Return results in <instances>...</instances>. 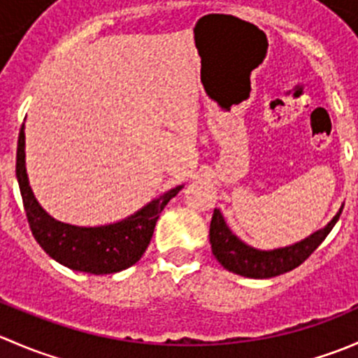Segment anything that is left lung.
I'll return each instance as SVG.
<instances>
[{"label":"left lung","instance_id":"left-lung-1","mask_svg":"<svg viewBox=\"0 0 358 358\" xmlns=\"http://www.w3.org/2000/svg\"><path fill=\"white\" fill-rule=\"evenodd\" d=\"M341 211L343 206L324 229L310 234L308 237L301 239L299 243H294L286 248H277L265 251V249L252 248L244 243V241H241L229 229L220 209H215L211 225H209L211 251L215 255V258L220 262V265L229 270V272L249 277V279H270V277L286 273L301 265L322 244L327 234L333 230L336 222L339 220Z\"/></svg>","mask_w":358,"mask_h":358}]
</instances>
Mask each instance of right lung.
<instances>
[{
  "label": "right lung",
  "mask_w": 358,
  "mask_h": 358,
  "mask_svg": "<svg viewBox=\"0 0 358 358\" xmlns=\"http://www.w3.org/2000/svg\"><path fill=\"white\" fill-rule=\"evenodd\" d=\"M15 173L29 227L39 246L60 265L93 275L115 273L135 265L150 244L161 211L183 187H173L162 196L147 202L128 218H122L115 223L99 227L64 223L43 209L29 185L27 169H25L24 124L19 133Z\"/></svg>",
  "instance_id": "obj_1"
}]
</instances>
